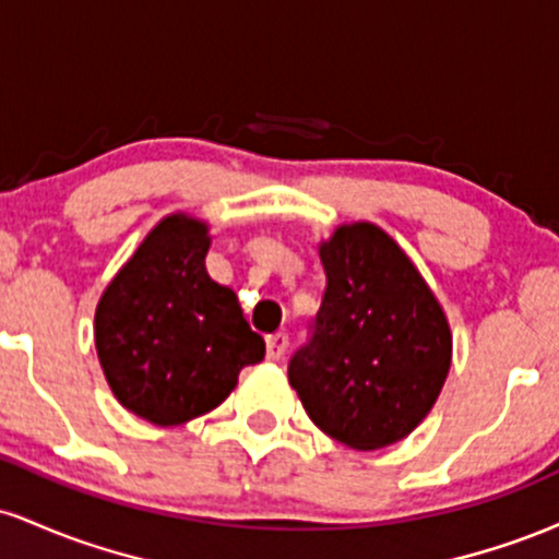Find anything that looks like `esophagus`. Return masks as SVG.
<instances>
[{"mask_svg": "<svg viewBox=\"0 0 559 559\" xmlns=\"http://www.w3.org/2000/svg\"><path fill=\"white\" fill-rule=\"evenodd\" d=\"M265 346H267V360H281L288 346V333L286 331L271 333V336L265 338Z\"/></svg>", "mask_w": 559, "mask_h": 559, "instance_id": "obj_1", "label": "esophagus"}]
</instances>
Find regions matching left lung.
<instances>
[{
  "mask_svg": "<svg viewBox=\"0 0 559 559\" xmlns=\"http://www.w3.org/2000/svg\"><path fill=\"white\" fill-rule=\"evenodd\" d=\"M325 292L288 383L320 431L381 449L433 407L452 360L444 310L391 236L342 226L320 247Z\"/></svg>",
  "mask_w": 559,
  "mask_h": 559,
  "instance_id": "left-lung-1",
  "label": "left lung"
}]
</instances>
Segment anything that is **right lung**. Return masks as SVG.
I'll return each mask as SVG.
<instances>
[{
  "instance_id": "obj_1",
  "label": "right lung",
  "mask_w": 559,
  "mask_h": 559,
  "mask_svg": "<svg viewBox=\"0 0 559 559\" xmlns=\"http://www.w3.org/2000/svg\"><path fill=\"white\" fill-rule=\"evenodd\" d=\"M204 223L165 217L102 294L96 352L112 394L155 426L217 407L241 368L265 357L239 299L204 267Z\"/></svg>"
}]
</instances>
